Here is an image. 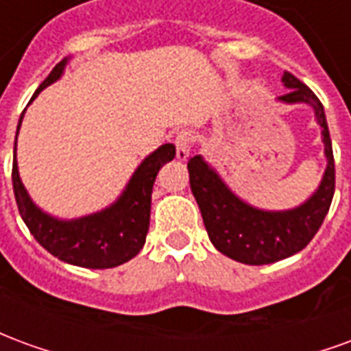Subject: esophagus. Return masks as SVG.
Returning <instances> with one entry per match:
<instances>
[{
    "mask_svg": "<svg viewBox=\"0 0 351 351\" xmlns=\"http://www.w3.org/2000/svg\"><path fill=\"white\" fill-rule=\"evenodd\" d=\"M191 145H193V135H191L190 131H180L175 137L176 158L180 161L188 160V156L191 152Z\"/></svg>",
    "mask_w": 351,
    "mask_h": 351,
    "instance_id": "34e87169",
    "label": "esophagus"
}]
</instances>
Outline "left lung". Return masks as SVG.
<instances>
[{
    "mask_svg": "<svg viewBox=\"0 0 351 351\" xmlns=\"http://www.w3.org/2000/svg\"><path fill=\"white\" fill-rule=\"evenodd\" d=\"M282 82L287 92L280 95L278 101L289 105L306 103L314 108L327 158L322 182L302 205L278 213L256 208L237 197L203 156H193L188 161L191 191L210 243L223 256L246 265L274 263L301 252L322 228L335 193V158L324 105L316 93L291 73H284Z\"/></svg>",
    "mask_w": 351,
    "mask_h": 351,
    "instance_id": "left-lung-1",
    "label": "left lung"
}]
</instances>
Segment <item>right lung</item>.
Instances as JSON below:
<instances>
[{
	"label": "right lung",
	"mask_w": 351,
	"mask_h": 351,
	"mask_svg": "<svg viewBox=\"0 0 351 351\" xmlns=\"http://www.w3.org/2000/svg\"><path fill=\"white\" fill-rule=\"evenodd\" d=\"M67 58L50 71L43 84L37 88L32 101L41 90L56 82L64 75ZM24 116V112H22ZM20 116V123H22ZM16 130V137H19ZM175 146L163 145L143 160L133 173L122 195L99 213L88 214L77 220H60L35 205L20 180L16 163V138H14V160H12V190L22 220L41 244L54 258L65 263L86 267V269H110L135 258L145 246L150 226V203L156 176L167 161L175 158Z\"/></svg>",
	"instance_id": "add662e5"
}]
</instances>
